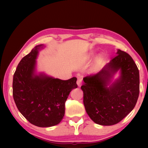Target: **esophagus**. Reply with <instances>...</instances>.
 Returning a JSON list of instances; mask_svg holds the SVG:
<instances>
[{
    "label": "esophagus",
    "mask_w": 148,
    "mask_h": 148,
    "mask_svg": "<svg viewBox=\"0 0 148 148\" xmlns=\"http://www.w3.org/2000/svg\"><path fill=\"white\" fill-rule=\"evenodd\" d=\"M82 79L81 78H80V77H79V78H77V85H78V86H81V84H82Z\"/></svg>",
    "instance_id": "esophagus-1"
}]
</instances>
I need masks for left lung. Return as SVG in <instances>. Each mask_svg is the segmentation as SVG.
Returning a JSON list of instances; mask_svg holds the SVG:
<instances>
[{
    "instance_id": "obj_1",
    "label": "left lung",
    "mask_w": 148,
    "mask_h": 148,
    "mask_svg": "<svg viewBox=\"0 0 148 148\" xmlns=\"http://www.w3.org/2000/svg\"><path fill=\"white\" fill-rule=\"evenodd\" d=\"M119 69L121 77L108 88L112 75ZM83 79L81 88L86 111L97 124L115 125L134 108L139 95V73L132 58L125 51L118 50L99 73Z\"/></svg>"
}]
</instances>
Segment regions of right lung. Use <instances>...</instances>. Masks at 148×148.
<instances>
[{"label":"right lung","mask_w":148,"mask_h":148,"mask_svg":"<svg viewBox=\"0 0 148 148\" xmlns=\"http://www.w3.org/2000/svg\"><path fill=\"white\" fill-rule=\"evenodd\" d=\"M39 45L20 61L13 76L12 95L17 108L31 123L48 127L59 123L65 114V103L77 87V78L61 80L34 75Z\"/></svg>","instance_id":"right-lung-1"}]
</instances>
